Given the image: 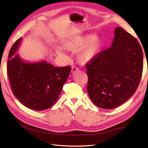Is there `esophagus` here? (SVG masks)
Masks as SVG:
<instances>
[{"label": "esophagus", "mask_w": 148, "mask_h": 148, "mask_svg": "<svg viewBox=\"0 0 148 148\" xmlns=\"http://www.w3.org/2000/svg\"><path fill=\"white\" fill-rule=\"evenodd\" d=\"M78 70H79V69L77 68V67L72 66V68H71V73H74L75 72H77V71H78Z\"/></svg>", "instance_id": "esophagus-1"}]
</instances>
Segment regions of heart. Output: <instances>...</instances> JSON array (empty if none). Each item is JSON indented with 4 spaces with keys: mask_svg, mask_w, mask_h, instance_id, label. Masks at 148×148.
I'll use <instances>...</instances> for the list:
<instances>
[{
    "mask_svg": "<svg viewBox=\"0 0 148 148\" xmlns=\"http://www.w3.org/2000/svg\"><path fill=\"white\" fill-rule=\"evenodd\" d=\"M102 46V39L100 35L86 34L67 39L61 43L64 50L77 53L78 61L82 64H86L95 59L99 53ZM56 53L62 57H66L64 51L56 48Z\"/></svg>",
    "mask_w": 148,
    "mask_h": 148,
    "instance_id": "1",
    "label": "heart"
}]
</instances>
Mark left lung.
<instances>
[{"label":"left lung","mask_w":148,"mask_h":148,"mask_svg":"<svg viewBox=\"0 0 148 148\" xmlns=\"http://www.w3.org/2000/svg\"><path fill=\"white\" fill-rule=\"evenodd\" d=\"M111 46L86 65L87 91L96 106L112 109L134 95L143 69L142 48L136 38L123 28H115Z\"/></svg>","instance_id":"8db88e82"}]
</instances>
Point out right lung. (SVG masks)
Segmentation results:
<instances>
[{"label": "right lung", "instance_id": "add662e5", "mask_svg": "<svg viewBox=\"0 0 148 148\" xmlns=\"http://www.w3.org/2000/svg\"><path fill=\"white\" fill-rule=\"evenodd\" d=\"M13 44L7 62V74L12 91L22 104L29 109L43 110L57 102L71 67H56L45 60L26 62L15 53L21 43Z\"/></svg>", "mask_w": 148, "mask_h": 148}]
</instances>
